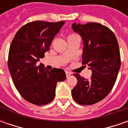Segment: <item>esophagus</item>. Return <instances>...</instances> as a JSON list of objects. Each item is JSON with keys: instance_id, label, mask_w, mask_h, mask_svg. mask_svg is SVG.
Here are the masks:
<instances>
[{"instance_id": "1", "label": "esophagus", "mask_w": 128, "mask_h": 128, "mask_svg": "<svg viewBox=\"0 0 128 128\" xmlns=\"http://www.w3.org/2000/svg\"><path fill=\"white\" fill-rule=\"evenodd\" d=\"M66 77H68V76H70L71 75V73H70V72L66 71Z\"/></svg>"}]
</instances>
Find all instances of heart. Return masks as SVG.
Returning a JSON list of instances; mask_svg holds the SVG:
<instances>
[{
	"label": "heart",
	"mask_w": 128,
	"mask_h": 128,
	"mask_svg": "<svg viewBox=\"0 0 128 128\" xmlns=\"http://www.w3.org/2000/svg\"><path fill=\"white\" fill-rule=\"evenodd\" d=\"M76 36H78L76 35V34H74V33H72V34H70V35L68 36V38H70L76 37Z\"/></svg>",
	"instance_id": "obj_1"
}]
</instances>
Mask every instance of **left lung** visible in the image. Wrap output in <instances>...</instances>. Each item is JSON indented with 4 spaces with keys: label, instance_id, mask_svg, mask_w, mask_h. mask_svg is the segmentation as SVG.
<instances>
[{
    "label": "left lung",
    "instance_id": "obj_1",
    "mask_svg": "<svg viewBox=\"0 0 128 128\" xmlns=\"http://www.w3.org/2000/svg\"><path fill=\"white\" fill-rule=\"evenodd\" d=\"M72 28L82 39V62L92 70L90 80L73 75L78 82L72 96L78 104L90 106L104 99L115 85L121 63L119 46L112 31L102 24L75 22Z\"/></svg>",
    "mask_w": 128,
    "mask_h": 128
}]
</instances>
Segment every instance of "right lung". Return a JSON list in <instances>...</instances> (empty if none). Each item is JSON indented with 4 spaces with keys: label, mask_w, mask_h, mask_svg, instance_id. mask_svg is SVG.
Returning a JSON list of instances; mask_svg holds the SVG:
<instances>
[{
    "label": "right lung",
    "mask_w": 128,
    "mask_h": 128,
    "mask_svg": "<svg viewBox=\"0 0 128 128\" xmlns=\"http://www.w3.org/2000/svg\"><path fill=\"white\" fill-rule=\"evenodd\" d=\"M65 22L33 21L20 28L12 39L8 53V69L18 91L28 102L37 106L50 102L56 96L58 82L66 79L62 69L51 71L40 58L50 50L52 40Z\"/></svg>",
    "instance_id": "obj_1"
}]
</instances>
